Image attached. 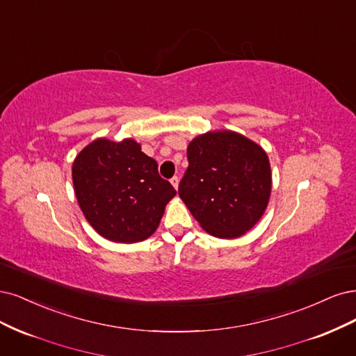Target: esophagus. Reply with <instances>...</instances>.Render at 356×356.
I'll list each match as a JSON object with an SVG mask.
<instances>
[{"mask_svg":"<svg viewBox=\"0 0 356 356\" xmlns=\"http://www.w3.org/2000/svg\"><path fill=\"white\" fill-rule=\"evenodd\" d=\"M171 185H173L175 186V189L177 191L179 189V177L177 176H175V177H171Z\"/></svg>","mask_w":356,"mask_h":356,"instance_id":"1","label":"esophagus"}]
</instances>
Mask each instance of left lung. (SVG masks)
Returning a JSON list of instances; mask_svg holds the SVG:
<instances>
[{
  "mask_svg": "<svg viewBox=\"0 0 356 356\" xmlns=\"http://www.w3.org/2000/svg\"><path fill=\"white\" fill-rule=\"evenodd\" d=\"M188 161L179 197L204 231L222 239L247 234L270 198L265 149L232 130L209 131L189 142Z\"/></svg>",
  "mask_w": 356,
  "mask_h": 356,
  "instance_id": "obj_1",
  "label": "left lung"
}]
</instances>
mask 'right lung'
Returning a JSON list of instances; mask_svg holds the SVG:
<instances>
[{
  "instance_id": "add662e5",
  "label": "right lung",
  "mask_w": 356,
  "mask_h": 356,
  "mask_svg": "<svg viewBox=\"0 0 356 356\" xmlns=\"http://www.w3.org/2000/svg\"><path fill=\"white\" fill-rule=\"evenodd\" d=\"M78 205L95 231L112 243L133 244L151 236L176 191L158 175L155 159L133 139L100 137L72 164Z\"/></svg>"
}]
</instances>
